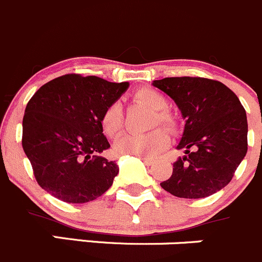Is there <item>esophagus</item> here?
<instances>
[{"mask_svg":"<svg viewBox=\"0 0 262 262\" xmlns=\"http://www.w3.org/2000/svg\"><path fill=\"white\" fill-rule=\"evenodd\" d=\"M140 159L145 163L146 165H152L154 164V159H150V158H145V157H140Z\"/></svg>","mask_w":262,"mask_h":262,"instance_id":"34e87169","label":"esophagus"}]
</instances>
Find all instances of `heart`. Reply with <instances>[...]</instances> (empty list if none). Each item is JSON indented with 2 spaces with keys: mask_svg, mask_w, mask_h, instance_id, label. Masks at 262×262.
<instances>
[{
  "mask_svg": "<svg viewBox=\"0 0 262 262\" xmlns=\"http://www.w3.org/2000/svg\"><path fill=\"white\" fill-rule=\"evenodd\" d=\"M132 99L139 104L154 111L155 116L152 118V127L162 126L170 134L177 131L178 122L174 116L167 111L168 100L162 93L152 88H140L132 94ZM122 108L118 103H112L105 108L100 117V127L103 134L108 137H116L122 130ZM165 132L162 128H157L146 135L126 134L115 142L113 151L117 155L154 157L169 144V137Z\"/></svg>",
  "mask_w": 262,
  "mask_h": 262,
  "instance_id": "1",
  "label": "heart"
}]
</instances>
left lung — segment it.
Masks as SVG:
<instances>
[{
    "label": "left lung",
    "instance_id": "obj_1",
    "mask_svg": "<svg viewBox=\"0 0 262 262\" xmlns=\"http://www.w3.org/2000/svg\"><path fill=\"white\" fill-rule=\"evenodd\" d=\"M152 85L174 100L186 121L177 149L187 155L173 163L172 176L160 186L183 199L218 192L247 152V116L238 97L205 77H165Z\"/></svg>",
    "mask_w": 262,
    "mask_h": 262
}]
</instances>
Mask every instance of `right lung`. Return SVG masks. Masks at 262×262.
Wrapping results in <instances>:
<instances>
[{
  "mask_svg": "<svg viewBox=\"0 0 262 262\" xmlns=\"http://www.w3.org/2000/svg\"><path fill=\"white\" fill-rule=\"evenodd\" d=\"M128 82L67 74L30 98L23 118V149L38 185L58 200L82 204L102 196L118 173L97 155L110 147L100 117Z\"/></svg>",
  "mask_w": 262,
  "mask_h": 262,
  "instance_id": "1",
  "label": "right lung"
}]
</instances>
